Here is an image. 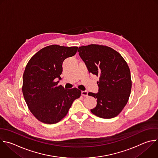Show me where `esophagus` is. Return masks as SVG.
<instances>
[{
	"mask_svg": "<svg viewBox=\"0 0 158 158\" xmlns=\"http://www.w3.org/2000/svg\"><path fill=\"white\" fill-rule=\"evenodd\" d=\"M81 94H82V96H84V97H86V96H87V95H88V92H87V91H86V90L82 91V92H81Z\"/></svg>",
	"mask_w": 158,
	"mask_h": 158,
	"instance_id": "34e87169",
	"label": "esophagus"
}]
</instances>
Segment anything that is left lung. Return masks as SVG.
Returning <instances> with one entry per match:
<instances>
[{"label": "left lung", "mask_w": 158, "mask_h": 158, "mask_svg": "<svg viewBox=\"0 0 158 158\" xmlns=\"http://www.w3.org/2000/svg\"><path fill=\"white\" fill-rule=\"evenodd\" d=\"M78 52L89 72L99 77L98 92L88 94L97 98V106L91 112L102 118L117 117L131 93V74L127 62L119 52L106 46H83Z\"/></svg>", "instance_id": "left-lung-1"}]
</instances>
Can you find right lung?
Here are the masks:
<instances>
[{
    "label": "right lung",
    "mask_w": 158,
    "mask_h": 158,
    "mask_svg": "<svg viewBox=\"0 0 158 158\" xmlns=\"http://www.w3.org/2000/svg\"><path fill=\"white\" fill-rule=\"evenodd\" d=\"M78 47L56 44L40 49L30 60L23 75L22 92L31 114L46 124L59 122L68 114L81 91L58 85L63 63L76 55Z\"/></svg>",
    "instance_id": "1"
}]
</instances>
